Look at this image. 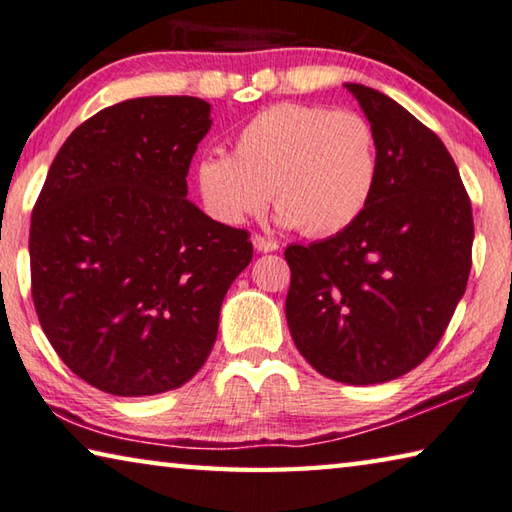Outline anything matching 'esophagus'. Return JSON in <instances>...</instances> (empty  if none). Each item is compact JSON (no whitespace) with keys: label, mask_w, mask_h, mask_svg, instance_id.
Instances as JSON below:
<instances>
[{"label":"esophagus","mask_w":512,"mask_h":512,"mask_svg":"<svg viewBox=\"0 0 512 512\" xmlns=\"http://www.w3.org/2000/svg\"><path fill=\"white\" fill-rule=\"evenodd\" d=\"M251 242H254L256 251H261V254H270V251L279 249V242L272 240V238H265V236H261V233H256V236L251 238Z\"/></svg>","instance_id":"esophagus-1"}]
</instances>
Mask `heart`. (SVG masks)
I'll return each mask as SVG.
<instances>
[{"mask_svg": "<svg viewBox=\"0 0 512 512\" xmlns=\"http://www.w3.org/2000/svg\"><path fill=\"white\" fill-rule=\"evenodd\" d=\"M379 179V138L356 111L276 104L242 127L231 156L208 154L197 186L226 224L258 215L272 201L283 226L326 238L345 231L370 204Z\"/></svg>", "mask_w": 512, "mask_h": 512, "instance_id": "heart-1", "label": "heart"}]
</instances>
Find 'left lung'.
Returning <instances> with one entry per match:
<instances>
[{"label":"left lung","instance_id":"left-lung-1","mask_svg":"<svg viewBox=\"0 0 512 512\" xmlns=\"http://www.w3.org/2000/svg\"><path fill=\"white\" fill-rule=\"evenodd\" d=\"M379 138V179L358 220L290 245L288 326L326 379H399L438 345L465 295L474 220L454 158L383 92L347 83Z\"/></svg>","mask_w":512,"mask_h":512}]
</instances>
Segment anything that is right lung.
Here are the masks:
<instances>
[{"mask_svg": "<svg viewBox=\"0 0 512 512\" xmlns=\"http://www.w3.org/2000/svg\"><path fill=\"white\" fill-rule=\"evenodd\" d=\"M211 129L199 97H138L92 115L58 149L31 213V297L70 370L108 395H158L195 376L249 231L186 199Z\"/></svg>", "mask_w": 512, "mask_h": 512, "instance_id": "add662e5", "label": "right lung"}]
</instances>
